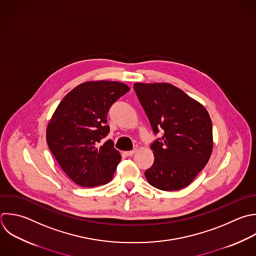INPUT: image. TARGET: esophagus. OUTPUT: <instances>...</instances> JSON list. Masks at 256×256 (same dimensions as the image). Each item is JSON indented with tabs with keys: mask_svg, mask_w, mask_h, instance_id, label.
<instances>
[{
	"mask_svg": "<svg viewBox=\"0 0 256 256\" xmlns=\"http://www.w3.org/2000/svg\"><path fill=\"white\" fill-rule=\"evenodd\" d=\"M134 153H135V150H131V151H127V152H125V154H126L127 156H132Z\"/></svg>",
	"mask_w": 256,
	"mask_h": 256,
	"instance_id": "obj_1",
	"label": "esophagus"
}]
</instances>
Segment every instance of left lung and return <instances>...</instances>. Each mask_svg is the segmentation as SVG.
<instances>
[{"label":"left lung","mask_w":256,"mask_h":256,"mask_svg":"<svg viewBox=\"0 0 256 256\" xmlns=\"http://www.w3.org/2000/svg\"><path fill=\"white\" fill-rule=\"evenodd\" d=\"M134 90L155 134L150 185L164 191L188 186L207 164L213 149L212 122L205 107L169 83H135Z\"/></svg>","instance_id":"1"}]
</instances>
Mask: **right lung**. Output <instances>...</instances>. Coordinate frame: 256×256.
Wrapping results in <instances>:
<instances>
[{"mask_svg": "<svg viewBox=\"0 0 256 256\" xmlns=\"http://www.w3.org/2000/svg\"><path fill=\"white\" fill-rule=\"evenodd\" d=\"M130 88L121 82L89 81L70 91L55 110L46 131L52 154L76 184L94 187L110 182L121 160L112 140L101 144L110 127V107Z\"/></svg>", "mask_w": 256, "mask_h": 256, "instance_id": "1", "label": "right lung"}]
</instances>
